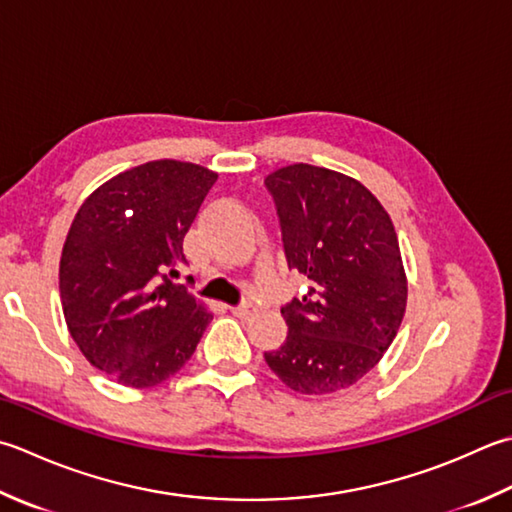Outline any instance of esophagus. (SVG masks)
Returning a JSON list of instances; mask_svg holds the SVG:
<instances>
[{"label":"esophagus","instance_id":"1","mask_svg":"<svg viewBox=\"0 0 512 512\" xmlns=\"http://www.w3.org/2000/svg\"><path fill=\"white\" fill-rule=\"evenodd\" d=\"M230 313H233V315L239 317V319H250V317H253V315L257 313V308H255V304L242 302V304H237V306L230 308Z\"/></svg>","mask_w":512,"mask_h":512}]
</instances>
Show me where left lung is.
<instances>
[{"label":"left lung","mask_w":512,"mask_h":512,"mask_svg":"<svg viewBox=\"0 0 512 512\" xmlns=\"http://www.w3.org/2000/svg\"><path fill=\"white\" fill-rule=\"evenodd\" d=\"M264 186L288 268L310 279L282 306L286 342L264 359L297 393H335L375 368L402 324L408 288L393 222L366 186L328 168L293 164Z\"/></svg>","instance_id":"obj_1"}]
</instances>
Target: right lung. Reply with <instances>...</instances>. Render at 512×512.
I'll return each mask as SVG.
<instances>
[{
	"label": "right lung",
	"instance_id": "1",
	"mask_svg": "<svg viewBox=\"0 0 512 512\" xmlns=\"http://www.w3.org/2000/svg\"><path fill=\"white\" fill-rule=\"evenodd\" d=\"M215 182L213 170L159 159L113 177L77 210L59 262L64 317L88 362L119 384H162L213 319L173 277Z\"/></svg>",
	"mask_w": 512,
	"mask_h": 512
}]
</instances>
